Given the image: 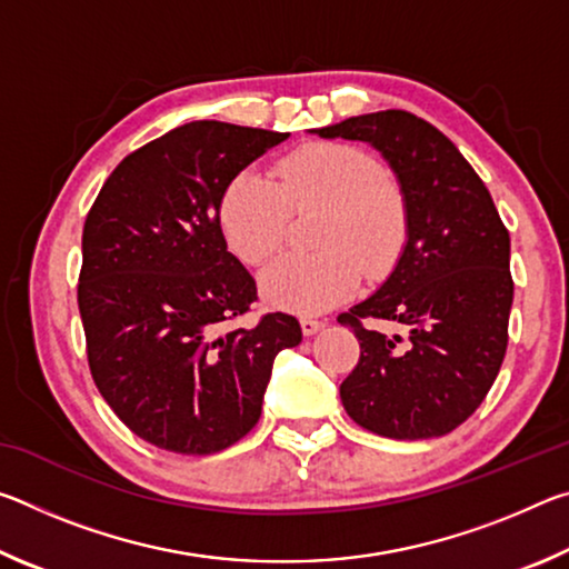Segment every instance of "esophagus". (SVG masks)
<instances>
[{"label": "esophagus", "instance_id": "esophagus-1", "mask_svg": "<svg viewBox=\"0 0 569 569\" xmlns=\"http://www.w3.org/2000/svg\"><path fill=\"white\" fill-rule=\"evenodd\" d=\"M326 326V321H321V319H313V316H303L301 319V329H303V336H313V333H319L321 329Z\"/></svg>", "mask_w": 569, "mask_h": 569}]
</instances>
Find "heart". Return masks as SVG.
I'll return each mask as SVG.
<instances>
[{
	"instance_id": "obj_1",
	"label": "heart",
	"mask_w": 569,
	"mask_h": 569,
	"mask_svg": "<svg viewBox=\"0 0 569 569\" xmlns=\"http://www.w3.org/2000/svg\"><path fill=\"white\" fill-rule=\"evenodd\" d=\"M323 208L313 228L316 253L286 256L263 276L273 306L319 313L349 298L361 271L383 276L409 238V203L401 182L369 150L351 142H311L261 170L236 172L218 206L230 248L248 266L281 253L293 213Z\"/></svg>"
}]
</instances>
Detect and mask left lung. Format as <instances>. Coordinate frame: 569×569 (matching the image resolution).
<instances>
[{"mask_svg":"<svg viewBox=\"0 0 569 569\" xmlns=\"http://www.w3.org/2000/svg\"><path fill=\"white\" fill-rule=\"evenodd\" d=\"M319 134L371 142L409 203V240L393 273L339 316L361 346L341 383L343 409L389 439L445 437L477 411L505 361L515 296L509 230L455 142L417 114L369 112ZM366 320L399 325L408 339Z\"/></svg>","mask_w":569,"mask_h":569,"instance_id":"obj_1","label":"left lung"}]
</instances>
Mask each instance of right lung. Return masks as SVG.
<instances>
[{"label": "right lung", "instance_id": "add662e5", "mask_svg": "<svg viewBox=\"0 0 569 569\" xmlns=\"http://www.w3.org/2000/svg\"><path fill=\"white\" fill-rule=\"evenodd\" d=\"M288 132L188 122L130 152L82 228L77 303L94 383L140 439L176 455H216L261 419L278 351L301 343L288 313L236 321L256 281L220 230L236 172Z\"/></svg>", "mask_w": 569, "mask_h": 569}]
</instances>
